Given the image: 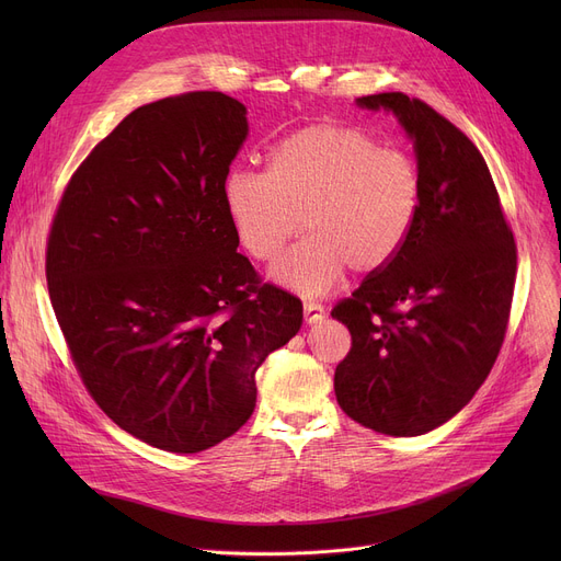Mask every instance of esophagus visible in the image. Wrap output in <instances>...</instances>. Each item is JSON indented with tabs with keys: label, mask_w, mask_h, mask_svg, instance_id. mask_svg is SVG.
Returning <instances> with one entry per match:
<instances>
[{
	"label": "esophagus",
	"mask_w": 561,
	"mask_h": 561,
	"mask_svg": "<svg viewBox=\"0 0 561 561\" xmlns=\"http://www.w3.org/2000/svg\"><path fill=\"white\" fill-rule=\"evenodd\" d=\"M322 318H325V309H322V305L318 302H305V320L309 322V325H313V322H320Z\"/></svg>",
	"instance_id": "esophagus-1"
}]
</instances>
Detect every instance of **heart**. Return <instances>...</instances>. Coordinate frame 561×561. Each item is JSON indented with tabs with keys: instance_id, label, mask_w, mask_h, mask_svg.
<instances>
[{
	"instance_id": "b5f03b06",
	"label": "heart",
	"mask_w": 561,
	"mask_h": 561,
	"mask_svg": "<svg viewBox=\"0 0 561 561\" xmlns=\"http://www.w3.org/2000/svg\"><path fill=\"white\" fill-rule=\"evenodd\" d=\"M225 209L245 252L268 263L305 222L309 233L273 268L275 282L322 296L345 271L375 275L416 229L421 168L409 152L364 129L311 125L279 140L265 172L231 170Z\"/></svg>"
}]
</instances>
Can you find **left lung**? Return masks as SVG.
<instances>
[{
    "instance_id": "1",
    "label": "left lung",
    "mask_w": 561,
    "mask_h": 561,
    "mask_svg": "<svg viewBox=\"0 0 561 561\" xmlns=\"http://www.w3.org/2000/svg\"><path fill=\"white\" fill-rule=\"evenodd\" d=\"M357 102L393 111L414 138L423 204L398 259L332 309L352 336L334 391L359 425L419 436L450 421L491 373L512 311L516 243L489 165L461 129L404 93Z\"/></svg>"
}]
</instances>
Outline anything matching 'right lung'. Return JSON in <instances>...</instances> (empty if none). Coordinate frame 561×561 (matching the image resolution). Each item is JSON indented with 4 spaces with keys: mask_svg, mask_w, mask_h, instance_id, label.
<instances>
[{
    "mask_svg": "<svg viewBox=\"0 0 561 561\" xmlns=\"http://www.w3.org/2000/svg\"><path fill=\"white\" fill-rule=\"evenodd\" d=\"M245 113L218 91L131 111L75 170L47 236L49 300L85 391L168 453L239 432L256 368L302 325V302L236 252L222 188Z\"/></svg>",
    "mask_w": 561,
    "mask_h": 561,
    "instance_id": "add662e5",
    "label": "right lung"
}]
</instances>
